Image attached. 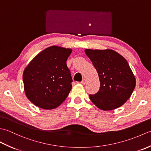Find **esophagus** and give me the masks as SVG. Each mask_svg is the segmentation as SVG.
I'll return each mask as SVG.
<instances>
[{
    "instance_id": "esophagus-1",
    "label": "esophagus",
    "mask_w": 151,
    "mask_h": 151,
    "mask_svg": "<svg viewBox=\"0 0 151 151\" xmlns=\"http://www.w3.org/2000/svg\"><path fill=\"white\" fill-rule=\"evenodd\" d=\"M86 82V78H84V79H83L82 81L81 84H85Z\"/></svg>"
}]
</instances>
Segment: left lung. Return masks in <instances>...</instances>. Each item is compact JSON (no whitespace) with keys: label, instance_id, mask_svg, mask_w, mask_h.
Listing matches in <instances>:
<instances>
[{"label":"left lung","instance_id":"1","mask_svg":"<svg viewBox=\"0 0 151 151\" xmlns=\"http://www.w3.org/2000/svg\"><path fill=\"white\" fill-rule=\"evenodd\" d=\"M98 73L100 89L89 99L104 111L115 110L127 101L136 86V78L124 58L111 49H85Z\"/></svg>","mask_w":151,"mask_h":151}]
</instances>
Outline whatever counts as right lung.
Returning a JSON list of instances; mask_svg holds the SVG:
<instances>
[{
  "instance_id": "1",
  "label": "right lung",
  "mask_w": 151,
  "mask_h": 151,
  "mask_svg": "<svg viewBox=\"0 0 151 151\" xmlns=\"http://www.w3.org/2000/svg\"><path fill=\"white\" fill-rule=\"evenodd\" d=\"M71 49L51 46L28 64L22 74L24 90L32 103L45 110L58 107L71 90L73 82L66 61Z\"/></svg>"
}]
</instances>
